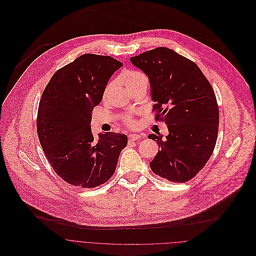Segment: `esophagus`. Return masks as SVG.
<instances>
[{"label":"esophagus","instance_id":"esophagus-1","mask_svg":"<svg viewBox=\"0 0 256 256\" xmlns=\"http://www.w3.org/2000/svg\"><path fill=\"white\" fill-rule=\"evenodd\" d=\"M141 137H142V136L139 135V134H130V135L128 136V140H129V141H135V140L140 139Z\"/></svg>","mask_w":256,"mask_h":256}]
</instances>
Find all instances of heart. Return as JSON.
Returning a JSON list of instances; mask_svg holds the SVG:
<instances>
[{
  "label": "heart",
  "mask_w": 256,
  "mask_h": 256,
  "mask_svg": "<svg viewBox=\"0 0 256 256\" xmlns=\"http://www.w3.org/2000/svg\"><path fill=\"white\" fill-rule=\"evenodd\" d=\"M120 80L123 82V84L126 86L127 90H131L133 88L138 86L139 84H141L143 82H147V78H146L145 74H142L141 72L135 70H123L120 74ZM111 86H112V84H110L107 86L106 92H108L110 90ZM125 122L129 126L134 125V120L131 117H127L125 119Z\"/></svg>",
  "instance_id": "heart-1"
}]
</instances>
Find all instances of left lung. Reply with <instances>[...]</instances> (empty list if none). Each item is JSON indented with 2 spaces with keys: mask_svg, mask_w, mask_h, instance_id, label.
Masks as SVG:
<instances>
[{
  "mask_svg": "<svg viewBox=\"0 0 256 256\" xmlns=\"http://www.w3.org/2000/svg\"><path fill=\"white\" fill-rule=\"evenodd\" d=\"M150 82L156 120L168 135L150 134L160 150L150 162L156 174L174 182L192 180L214 151L219 128L216 96L198 66L172 49L158 47L131 58Z\"/></svg>",
  "mask_w": 256,
  "mask_h": 256,
  "instance_id": "8db88e82",
  "label": "left lung"
}]
</instances>
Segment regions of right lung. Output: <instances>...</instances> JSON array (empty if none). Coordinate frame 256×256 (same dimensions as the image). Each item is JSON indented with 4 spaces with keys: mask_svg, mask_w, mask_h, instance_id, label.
<instances>
[{
    "mask_svg": "<svg viewBox=\"0 0 256 256\" xmlns=\"http://www.w3.org/2000/svg\"><path fill=\"white\" fill-rule=\"evenodd\" d=\"M123 66L111 56L82 54L60 68L41 96L37 113L39 142L54 170L68 184L98 186L114 174L125 134L92 133V112L112 74Z\"/></svg>",
    "mask_w": 256,
    "mask_h": 256,
    "instance_id": "right-lung-1",
    "label": "right lung"
}]
</instances>
